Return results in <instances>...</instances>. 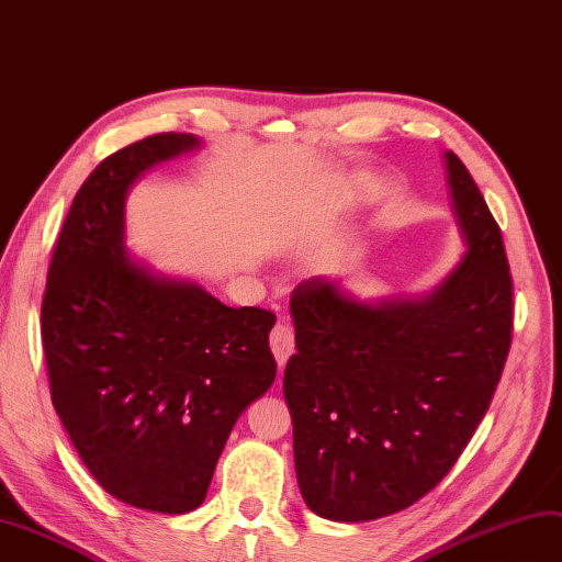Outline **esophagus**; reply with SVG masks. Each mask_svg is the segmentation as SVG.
<instances>
[{
	"instance_id": "34e87169",
	"label": "esophagus",
	"mask_w": 562,
	"mask_h": 562,
	"mask_svg": "<svg viewBox=\"0 0 562 562\" xmlns=\"http://www.w3.org/2000/svg\"><path fill=\"white\" fill-rule=\"evenodd\" d=\"M270 349H272V356H276L278 366L284 368V363L290 361V356L294 353V329H292V325L278 323L276 327H272Z\"/></svg>"
}]
</instances>
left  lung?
<instances>
[{"label": "left lung", "mask_w": 562, "mask_h": 562, "mask_svg": "<svg viewBox=\"0 0 562 562\" xmlns=\"http://www.w3.org/2000/svg\"><path fill=\"white\" fill-rule=\"evenodd\" d=\"M465 254L418 296L363 301L339 280L301 282L284 368L306 506L368 522L413 506L463 453L492 404L513 333L501 229L463 161L443 151Z\"/></svg>", "instance_id": "left-lung-1"}]
</instances>
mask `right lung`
I'll return each mask as SVG.
<instances>
[{"label":"right lung","mask_w":562,"mask_h":562,"mask_svg":"<svg viewBox=\"0 0 562 562\" xmlns=\"http://www.w3.org/2000/svg\"><path fill=\"white\" fill-rule=\"evenodd\" d=\"M201 139L164 133L111 154L64 221L42 299L52 404L85 468L127 506L182 515L206 498L241 411L276 380V315L229 308L127 254L125 196Z\"/></svg>","instance_id":"right-lung-1"}]
</instances>
